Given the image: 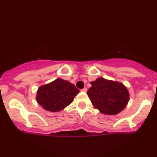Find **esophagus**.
<instances>
[{
    "instance_id": "obj_1",
    "label": "esophagus",
    "mask_w": 157,
    "mask_h": 157,
    "mask_svg": "<svg viewBox=\"0 0 157 157\" xmlns=\"http://www.w3.org/2000/svg\"><path fill=\"white\" fill-rule=\"evenodd\" d=\"M81 91H83V92H86L87 91V88H83L82 89H81Z\"/></svg>"
}]
</instances>
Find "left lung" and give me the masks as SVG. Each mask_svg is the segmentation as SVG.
Listing matches in <instances>:
<instances>
[{"label": "left lung", "mask_w": 157, "mask_h": 157, "mask_svg": "<svg viewBox=\"0 0 157 157\" xmlns=\"http://www.w3.org/2000/svg\"><path fill=\"white\" fill-rule=\"evenodd\" d=\"M87 94L93 105L104 114L115 115L122 111L129 100L127 89L121 82L99 77L91 82Z\"/></svg>", "instance_id": "left-lung-1"}]
</instances>
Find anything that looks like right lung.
Here are the masks:
<instances>
[{"label": "right lung", "mask_w": 157, "mask_h": 157, "mask_svg": "<svg viewBox=\"0 0 157 157\" xmlns=\"http://www.w3.org/2000/svg\"><path fill=\"white\" fill-rule=\"evenodd\" d=\"M79 90L68 81L56 79L40 86L37 92V101L45 110L56 112L61 111L73 102Z\"/></svg>", "instance_id": "add662e5"}]
</instances>
